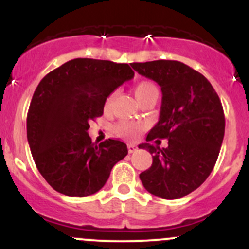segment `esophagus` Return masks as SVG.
Wrapping results in <instances>:
<instances>
[{"label":"esophagus","instance_id":"1","mask_svg":"<svg viewBox=\"0 0 249 249\" xmlns=\"http://www.w3.org/2000/svg\"><path fill=\"white\" fill-rule=\"evenodd\" d=\"M127 149H129V153H134V152L137 151V146H135V144H127Z\"/></svg>","mask_w":249,"mask_h":249}]
</instances>
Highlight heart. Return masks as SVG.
Listing matches in <instances>:
<instances>
[{
  "mask_svg": "<svg viewBox=\"0 0 249 249\" xmlns=\"http://www.w3.org/2000/svg\"><path fill=\"white\" fill-rule=\"evenodd\" d=\"M134 92H135V96H136L137 101L141 102L142 100H144V98L147 97H151V96H157V97H158L159 91H158V88L156 86V84H153L152 81H148V80H142L135 85ZM114 95L115 92H113L108 96L107 100H106V107H109L113 98H114ZM143 127L144 125L140 124V123L123 120V122L118 123L114 131L118 136L123 137V139L130 140V141H135V140H137L140 137Z\"/></svg>",
  "mask_w": 249,
  "mask_h": 249,
  "instance_id": "heart-1",
  "label": "heart"
}]
</instances>
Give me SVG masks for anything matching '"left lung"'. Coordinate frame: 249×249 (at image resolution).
<instances>
[{
  "instance_id": "1",
  "label": "left lung",
  "mask_w": 249,
  "mask_h": 249,
  "mask_svg": "<svg viewBox=\"0 0 249 249\" xmlns=\"http://www.w3.org/2000/svg\"><path fill=\"white\" fill-rule=\"evenodd\" d=\"M139 74L161 90L159 120L147 135L151 168L140 174L144 189L164 199L191 194L207 180L218 159L225 132V117L218 93L195 69L178 60L132 63ZM160 138L168 147H159ZM156 140L157 145L148 144Z\"/></svg>"
}]
</instances>
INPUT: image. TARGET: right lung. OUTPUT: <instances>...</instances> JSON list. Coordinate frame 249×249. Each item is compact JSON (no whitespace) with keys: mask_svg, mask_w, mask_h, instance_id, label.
I'll use <instances>...</instances> for the list:
<instances>
[{"mask_svg":"<svg viewBox=\"0 0 249 249\" xmlns=\"http://www.w3.org/2000/svg\"><path fill=\"white\" fill-rule=\"evenodd\" d=\"M134 74L129 64L76 58L40 81L29 107L26 135L38 171L57 192L96 194L127 154L119 140L92 143L88 130L89 123L103 114L108 96Z\"/></svg>","mask_w":249,"mask_h":249,"instance_id":"obj_1","label":"right lung"}]
</instances>
